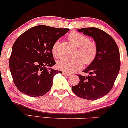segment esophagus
Returning <instances> with one entry per match:
<instances>
[{"instance_id":"esophagus-1","label":"esophagus","mask_w":128,"mask_h":128,"mask_svg":"<svg viewBox=\"0 0 128 128\" xmlns=\"http://www.w3.org/2000/svg\"><path fill=\"white\" fill-rule=\"evenodd\" d=\"M62 74H64V75H65V76H70V75H71L70 73L66 72H64V71H63L62 72Z\"/></svg>"}]
</instances>
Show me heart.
Here are the masks:
<instances>
[{
    "instance_id": "heart-1",
    "label": "heart",
    "mask_w": 128,
    "mask_h": 128,
    "mask_svg": "<svg viewBox=\"0 0 128 128\" xmlns=\"http://www.w3.org/2000/svg\"><path fill=\"white\" fill-rule=\"evenodd\" d=\"M68 39L76 46L78 47L77 56L81 58L75 60L61 59L58 62L57 66L59 69L68 73H73L82 69L84 64H90L93 62L97 54V46L95 42L90 41L84 35L76 31H72L68 35ZM59 41H55L52 46V52L56 56Z\"/></svg>"
}]
</instances>
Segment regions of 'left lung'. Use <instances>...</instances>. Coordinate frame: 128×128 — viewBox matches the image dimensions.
<instances>
[{
	"mask_svg": "<svg viewBox=\"0 0 128 128\" xmlns=\"http://www.w3.org/2000/svg\"><path fill=\"white\" fill-rule=\"evenodd\" d=\"M78 31L93 38L97 54L93 62L83 71L90 75L77 74L79 83L72 87V90L78 97L95 100L107 94L113 87L120 69V50L112 37L100 29L89 27Z\"/></svg>",
	"mask_w": 128,
	"mask_h": 128,
	"instance_id": "8db88e82",
	"label": "left lung"
}]
</instances>
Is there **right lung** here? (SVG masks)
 <instances>
[{"instance_id": "right-lung-1", "label": "right lung", "mask_w": 128, "mask_h": 128, "mask_svg": "<svg viewBox=\"0 0 128 128\" xmlns=\"http://www.w3.org/2000/svg\"><path fill=\"white\" fill-rule=\"evenodd\" d=\"M69 30L45 25L30 28L20 36L12 47L9 68L18 90L30 97L44 96L50 90L53 78L60 70L47 68L56 62L52 46Z\"/></svg>"}]
</instances>
